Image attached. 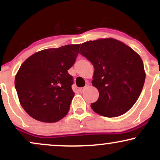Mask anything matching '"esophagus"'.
<instances>
[{"mask_svg":"<svg viewBox=\"0 0 160 160\" xmlns=\"http://www.w3.org/2000/svg\"><path fill=\"white\" fill-rule=\"evenodd\" d=\"M85 89H86V87L80 88V89H79V92H82L85 90Z\"/></svg>","mask_w":160,"mask_h":160,"instance_id":"34e87169","label":"esophagus"}]
</instances>
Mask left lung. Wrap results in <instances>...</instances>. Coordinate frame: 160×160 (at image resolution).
<instances>
[{"instance_id":"obj_1","label":"left lung","mask_w":160,"mask_h":160,"mask_svg":"<svg viewBox=\"0 0 160 160\" xmlns=\"http://www.w3.org/2000/svg\"><path fill=\"white\" fill-rule=\"evenodd\" d=\"M80 53L94 66L92 83L98 99L91 104L95 113L106 117L124 114L138 98L145 80L144 64L132 49L113 38L82 43Z\"/></svg>"}]
</instances>
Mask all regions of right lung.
<instances>
[{"instance_id": "add662e5", "label": "right lung", "mask_w": 160, "mask_h": 160, "mask_svg": "<svg viewBox=\"0 0 160 160\" xmlns=\"http://www.w3.org/2000/svg\"><path fill=\"white\" fill-rule=\"evenodd\" d=\"M80 44L47 49L28 58L15 78L20 104L32 118L55 122L65 117L74 92L68 70L74 65Z\"/></svg>"}]
</instances>
